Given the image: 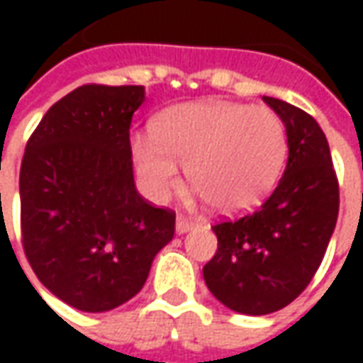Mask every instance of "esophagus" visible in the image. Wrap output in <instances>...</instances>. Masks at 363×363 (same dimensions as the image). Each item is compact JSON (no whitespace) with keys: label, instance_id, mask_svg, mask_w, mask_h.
<instances>
[{"label":"esophagus","instance_id":"1","mask_svg":"<svg viewBox=\"0 0 363 363\" xmlns=\"http://www.w3.org/2000/svg\"><path fill=\"white\" fill-rule=\"evenodd\" d=\"M191 228H194V224L189 222L188 218L177 216V220H175V232H177V234H186V232H189Z\"/></svg>","mask_w":363,"mask_h":363}]
</instances>
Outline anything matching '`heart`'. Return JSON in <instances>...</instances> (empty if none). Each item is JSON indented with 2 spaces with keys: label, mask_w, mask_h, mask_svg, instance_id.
Masks as SVG:
<instances>
[{
  "label": "heart",
  "mask_w": 363,
  "mask_h": 363,
  "mask_svg": "<svg viewBox=\"0 0 363 363\" xmlns=\"http://www.w3.org/2000/svg\"><path fill=\"white\" fill-rule=\"evenodd\" d=\"M151 137L135 135L131 160L153 202L179 188V167L196 196L222 214H242L262 202L283 174L286 129L267 106L194 101L161 111Z\"/></svg>",
  "instance_id": "1"
}]
</instances>
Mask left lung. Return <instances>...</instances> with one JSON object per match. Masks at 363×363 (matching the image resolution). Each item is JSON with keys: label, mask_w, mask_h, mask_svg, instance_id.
<instances>
[{"label": "left lung", "mask_w": 363, "mask_h": 363, "mask_svg": "<svg viewBox=\"0 0 363 363\" xmlns=\"http://www.w3.org/2000/svg\"><path fill=\"white\" fill-rule=\"evenodd\" d=\"M262 99L285 123V174L255 214L212 226L218 250L203 267L210 293L244 315L274 313L299 297L323 260L340 212L325 133L297 106Z\"/></svg>", "instance_id": "1"}]
</instances>
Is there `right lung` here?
I'll list each match as a JSON object with an SVG mask.
<instances>
[{
  "instance_id": "add662e5",
  "label": "right lung",
  "mask_w": 363,
  "mask_h": 363,
  "mask_svg": "<svg viewBox=\"0 0 363 363\" xmlns=\"http://www.w3.org/2000/svg\"><path fill=\"white\" fill-rule=\"evenodd\" d=\"M143 86L86 84L35 127L20 169L21 238L35 277L66 305L103 313L145 285L175 214L133 179L129 127Z\"/></svg>"
}]
</instances>
